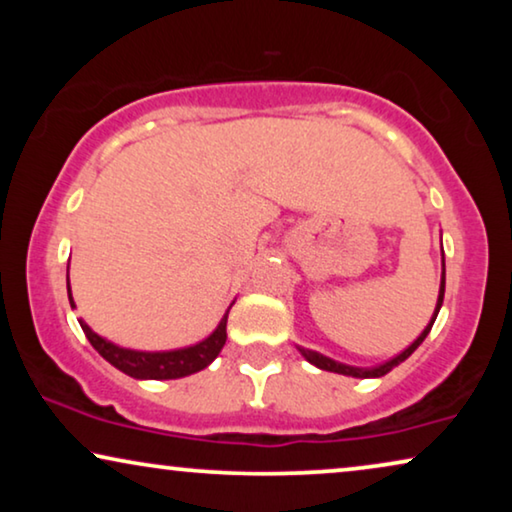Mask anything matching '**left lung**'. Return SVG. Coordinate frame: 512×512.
<instances>
[{
	"label": "left lung",
	"instance_id": "8db88e82",
	"mask_svg": "<svg viewBox=\"0 0 512 512\" xmlns=\"http://www.w3.org/2000/svg\"><path fill=\"white\" fill-rule=\"evenodd\" d=\"M443 298H445V258H443V277H440L438 303H436V310H433V317H431V321H429V326H426L424 331L419 333V338H417L415 342H412V345H410L408 349H403L401 354L394 356V359H389L387 363H382V366H375V368H356V366H347V363H340V361L328 359V356L319 354V352H312V349H303V347H298V349H300V354H303L305 359L312 363V366H317V368H321V370H331V373L349 375V377H382V375H387L391 368H396L398 363H403L412 352H415V349H417L419 345H422L424 338H426V335H429V331H431L433 321H436V317H438L440 305H443Z\"/></svg>",
	"mask_w": 512,
	"mask_h": 512
}]
</instances>
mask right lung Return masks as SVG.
<instances>
[{
	"instance_id": "obj_1",
	"label": "right lung",
	"mask_w": 512,
	"mask_h": 512,
	"mask_svg": "<svg viewBox=\"0 0 512 512\" xmlns=\"http://www.w3.org/2000/svg\"><path fill=\"white\" fill-rule=\"evenodd\" d=\"M67 293H69V305L74 307L72 289H69V275H67ZM230 312V307H228ZM228 312L223 314V319L216 326V331L205 338L198 345L184 347V349H172V352H137V349H125L118 347L114 342L104 340L102 335H97L86 321L79 319V324L86 333L102 359H107L111 366L121 370V373L137 377V380H177V377H186L198 373V370L207 368L219 352L226 345V324H228Z\"/></svg>"
}]
</instances>
